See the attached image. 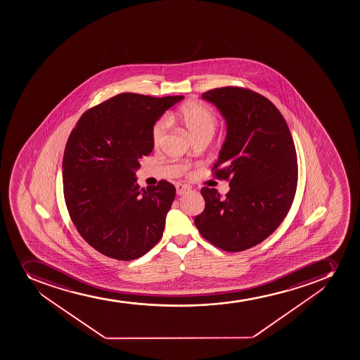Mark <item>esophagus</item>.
<instances>
[{"mask_svg": "<svg viewBox=\"0 0 360 360\" xmlns=\"http://www.w3.org/2000/svg\"><path fill=\"white\" fill-rule=\"evenodd\" d=\"M176 191H177V195L181 196V195H184V193H189L190 188L189 186H186V184H181V183H179V184L176 186Z\"/></svg>", "mask_w": 360, "mask_h": 360, "instance_id": "esophagus-1", "label": "esophagus"}]
</instances>
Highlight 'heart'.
I'll return each instance as SVG.
<instances>
[{"label":"heart","instance_id":"obj_1","mask_svg":"<svg viewBox=\"0 0 360 360\" xmlns=\"http://www.w3.org/2000/svg\"><path fill=\"white\" fill-rule=\"evenodd\" d=\"M177 118L195 142L198 139L210 141L217 129V118L214 112L198 102L184 104L178 111ZM167 128V121L165 118H162L155 123L151 132L153 144L157 146L162 142Z\"/></svg>","mask_w":360,"mask_h":360}]
</instances>
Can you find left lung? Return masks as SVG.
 <instances>
[{
    "label": "left lung",
    "instance_id": "8db88e82",
    "mask_svg": "<svg viewBox=\"0 0 360 360\" xmlns=\"http://www.w3.org/2000/svg\"><path fill=\"white\" fill-rule=\"evenodd\" d=\"M202 98L225 120L226 136L214 170L228 179L230 190L221 197L202 188L205 209L195 225L207 242L237 252L263 242L286 217L298 177L295 144L277 108L252 90L225 86Z\"/></svg>",
    "mask_w": 360,
    "mask_h": 360
}]
</instances>
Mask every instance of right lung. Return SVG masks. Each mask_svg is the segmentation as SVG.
<instances>
[{
  "label": "right lung",
  "instance_id": "add662e5",
  "mask_svg": "<svg viewBox=\"0 0 360 360\" xmlns=\"http://www.w3.org/2000/svg\"><path fill=\"white\" fill-rule=\"evenodd\" d=\"M184 96L124 93L81 116L65 146L62 177L79 235L104 256L132 260L163 236L176 189L160 181L141 189L136 171L153 149V125Z\"/></svg>",
  "mask_w": 360,
  "mask_h": 360
}]
</instances>
